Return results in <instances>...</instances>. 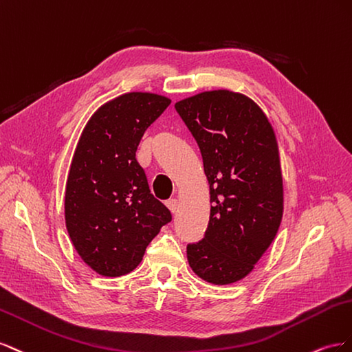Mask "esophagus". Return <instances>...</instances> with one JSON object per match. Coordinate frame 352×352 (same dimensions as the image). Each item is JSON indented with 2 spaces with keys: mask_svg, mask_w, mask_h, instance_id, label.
I'll use <instances>...</instances> for the list:
<instances>
[{
  "mask_svg": "<svg viewBox=\"0 0 352 352\" xmlns=\"http://www.w3.org/2000/svg\"><path fill=\"white\" fill-rule=\"evenodd\" d=\"M166 206L169 208V210L170 212H175L177 210V208H178V200L175 199V197H173V199H169V200H166Z\"/></svg>",
  "mask_w": 352,
  "mask_h": 352,
  "instance_id": "34e87169",
  "label": "esophagus"
}]
</instances>
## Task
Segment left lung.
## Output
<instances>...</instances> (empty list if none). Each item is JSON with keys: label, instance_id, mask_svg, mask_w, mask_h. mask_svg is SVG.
Listing matches in <instances>:
<instances>
[{"label": "left lung", "instance_id": "obj_1", "mask_svg": "<svg viewBox=\"0 0 352 352\" xmlns=\"http://www.w3.org/2000/svg\"><path fill=\"white\" fill-rule=\"evenodd\" d=\"M195 137L209 182L204 239L187 245L195 273L214 285L246 277L283 215V179L273 126L249 97L215 89L175 103Z\"/></svg>", "mask_w": 352, "mask_h": 352}]
</instances>
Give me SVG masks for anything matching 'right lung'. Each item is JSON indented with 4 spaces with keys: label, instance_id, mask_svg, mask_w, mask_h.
Masks as SVG:
<instances>
[{
    "label": "right lung",
    "instance_id": "1",
    "mask_svg": "<svg viewBox=\"0 0 352 352\" xmlns=\"http://www.w3.org/2000/svg\"><path fill=\"white\" fill-rule=\"evenodd\" d=\"M169 103L152 93L119 96L97 110L78 142L66 183V228L84 263L104 277L131 273L173 219L135 159L144 131Z\"/></svg>",
    "mask_w": 352,
    "mask_h": 352
}]
</instances>
